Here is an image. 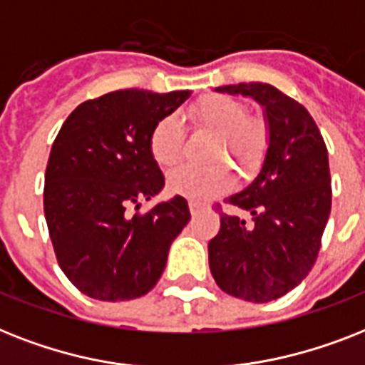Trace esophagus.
I'll list each match as a JSON object with an SVG mask.
<instances>
[{
	"mask_svg": "<svg viewBox=\"0 0 365 365\" xmlns=\"http://www.w3.org/2000/svg\"><path fill=\"white\" fill-rule=\"evenodd\" d=\"M188 207H190L192 215H197V212L203 211V205H201L200 201H190V203H188Z\"/></svg>",
	"mask_w": 365,
	"mask_h": 365,
	"instance_id": "1",
	"label": "esophagus"
}]
</instances>
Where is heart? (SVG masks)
<instances>
[{
  "label": "heart",
  "instance_id": "b5f03b06",
  "mask_svg": "<svg viewBox=\"0 0 365 365\" xmlns=\"http://www.w3.org/2000/svg\"><path fill=\"white\" fill-rule=\"evenodd\" d=\"M192 124L215 133L211 160H233L239 173L250 175L258 169L267 148V128L264 120L245 116V107L233 98L211 94L201 98L188 113ZM148 148L156 164L171 168L180 160L182 130L175 116L156 122L148 137ZM233 185L228 164L217 162L209 168L182 165L171 171L169 190L192 201H207L224 194Z\"/></svg>",
  "mask_w": 365,
  "mask_h": 365
}]
</instances>
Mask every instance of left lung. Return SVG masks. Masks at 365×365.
Masks as SVG:
<instances>
[{"label":"left lung","mask_w":365,"mask_h":365,"mask_svg":"<svg viewBox=\"0 0 365 365\" xmlns=\"http://www.w3.org/2000/svg\"><path fill=\"white\" fill-rule=\"evenodd\" d=\"M264 109L267 148L252 182L226 197L250 220L220 212L209 267L224 292L245 302L281 298L309 275L331 209L328 150L307 109L267 83L218 86Z\"/></svg>","instance_id":"obj_1"}]
</instances>
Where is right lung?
<instances>
[{
  "instance_id": "right-lung-1",
  "label": "right lung",
  "mask_w": 365,
  "mask_h": 365,
  "mask_svg": "<svg viewBox=\"0 0 365 365\" xmlns=\"http://www.w3.org/2000/svg\"><path fill=\"white\" fill-rule=\"evenodd\" d=\"M190 94L116 90L78 105L52 143L46 226L62 271L90 298L124 302L153 290L169 247L190 220L182 196L160 201L147 215L126 212L130 203L164 190L148 137Z\"/></svg>"
}]
</instances>
